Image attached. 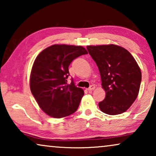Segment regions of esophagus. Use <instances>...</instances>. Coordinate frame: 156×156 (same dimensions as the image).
I'll use <instances>...</instances> for the list:
<instances>
[{
	"label": "esophagus",
	"instance_id": "1",
	"mask_svg": "<svg viewBox=\"0 0 156 156\" xmlns=\"http://www.w3.org/2000/svg\"><path fill=\"white\" fill-rule=\"evenodd\" d=\"M94 89H95V87L94 86V85H91V86L89 87V88L87 89V90L89 91H93Z\"/></svg>",
	"mask_w": 156,
	"mask_h": 156
}]
</instances>
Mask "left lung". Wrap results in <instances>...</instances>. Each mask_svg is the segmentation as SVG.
Listing matches in <instances>:
<instances>
[{
  "instance_id": "8db88e82",
  "label": "left lung",
  "mask_w": 156,
  "mask_h": 156,
  "mask_svg": "<svg viewBox=\"0 0 156 156\" xmlns=\"http://www.w3.org/2000/svg\"><path fill=\"white\" fill-rule=\"evenodd\" d=\"M87 50L99 68L102 88L106 92L99 103L102 112L122 114L137 98L141 82V71L127 50L116 44L88 45Z\"/></svg>"
}]
</instances>
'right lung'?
<instances>
[{
  "label": "right lung",
  "mask_w": 156,
  "mask_h": 156,
  "mask_svg": "<svg viewBox=\"0 0 156 156\" xmlns=\"http://www.w3.org/2000/svg\"><path fill=\"white\" fill-rule=\"evenodd\" d=\"M87 53L82 46L55 44L36 57L30 76V87L40 108L47 115L62 118L78 108L84 93L73 82L67 83L68 67L74 59Z\"/></svg>",
  "instance_id": "1"
}]
</instances>
